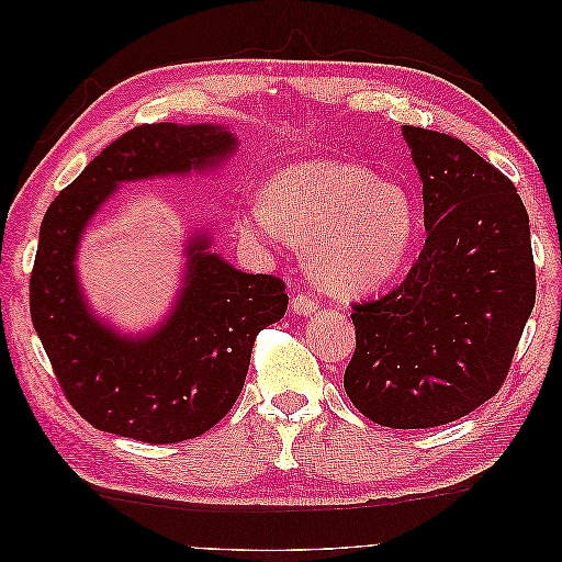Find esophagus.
<instances>
[{
    "instance_id": "esophagus-1",
    "label": "esophagus",
    "mask_w": 562,
    "mask_h": 562,
    "mask_svg": "<svg viewBox=\"0 0 562 562\" xmlns=\"http://www.w3.org/2000/svg\"><path fill=\"white\" fill-rule=\"evenodd\" d=\"M291 307H293L295 314L307 316V314H314V312H316V300H314L312 295H307V293H297V295H293V300H291Z\"/></svg>"
}]
</instances>
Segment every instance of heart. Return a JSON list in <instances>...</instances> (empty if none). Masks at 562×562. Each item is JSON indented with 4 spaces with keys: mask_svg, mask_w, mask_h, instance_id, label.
<instances>
[{
    "mask_svg": "<svg viewBox=\"0 0 562 562\" xmlns=\"http://www.w3.org/2000/svg\"><path fill=\"white\" fill-rule=\"evenodd\" d=\"M250 239L310 248L316 279L337 293H368L396 274L413 248L415 203L401 184L368 168L304 159L281 168L236 215Z\"/></svg>",
    "mask_w": 562,
    "mask_h": 562,
    "instance_id": "obj_1",
    "label": "heart"
}]
</instances>
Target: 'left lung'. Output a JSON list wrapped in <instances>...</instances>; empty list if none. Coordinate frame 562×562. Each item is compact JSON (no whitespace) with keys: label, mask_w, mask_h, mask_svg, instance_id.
I'll use <instances>...</instances> for the list:
<instances>
[{"label":"left lung","mask_w":562,"mask_h":562,"mask_svg":"<svg viewBox=\"0 0 562 562\" xmlns=\"http://www.w3.org/2000/svg\"><path fill=\"white\" fill-rule=\"evenodd\" d=\"M427 241L386 295L351 304L345 391L391 429H429L502 389L535 307L530 217L514 182L448 133L403 126Z\"/></svg>","instance_id":"obj_1"}]
</instances>
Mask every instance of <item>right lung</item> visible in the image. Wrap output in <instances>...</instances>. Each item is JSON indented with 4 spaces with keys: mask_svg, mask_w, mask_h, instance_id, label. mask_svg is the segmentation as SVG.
I'll use <instances>...</instances> for the list:
<instances>
[{
    "mask_svg": "<svg viewBox=\"0 0 562 562\" xmlns=\"http://www.w3.org/2000/svg\"><path fill=\"white\" fill-rule=\"evenodd\" d=\"M234 147L223 126H135L65 187L42 220L32 323L65 398L100 431L157 446L206 434L239 398L255 337L288 310L283 279L232 267L209 252L206 234L187 246L180 297L155 333L116 335L81 297V232L119 182L201 171Z\"/></svg>",
    "mask_w": 562,
    "mask_h": 562,
    "instance_id": "obj_1",
    "label": "right lung"
}]
</instances>
